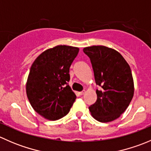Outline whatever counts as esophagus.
I'll use <instances>...</instances> for the list:
<instances>
[{
  "mask_svg": "<svg viewBox=\"0 0 151 151\" xmlns=\"http://www.w3.org/2000/svg\"><path fill=\"white\" fill-rule=\"evenodd\" d=\"M85 92H86V91H85V90H83V91H81V92H80V95H84V94L85 93Z\"/></svg>",
  "mask_w": 151,
  "mask_h": 151,
  "instance_id": "34e87169",
  "label": "esophagus"
}]
</instances>
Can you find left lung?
I'll return each instance as SVG.
<instances>
[{
  "label": "left lung",
  "mask_w": 151,
  "mask_h": 151,
  "mask_svg": "<svg viewBox=\"0 0 151 151\" xmlns=\"http://www.w3.org/2000/svg\"><path fill=\"white\" fill-rule=\"evenodd\" d=\"M90 58L96 85L97 100L89 106L96 121L108 123L119 118L127 109L134 96V85L129 65L114 49L99 45L85 47Z\"/></svg>",
  "instance_id": "8db88e82"
}]
</instances>
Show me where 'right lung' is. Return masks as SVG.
Segmentation results:
<instances>
[{
    "label": "right lung",
    "mask_w": 151,
    "mask_h": 151,
    "mask_svg": "<svg viewBox=\"0 0 151 151\" xmlns=\"http://www.w3.org/2000/svg\"><path fill=\"white\" fill-rule=\"evenodd\" d=\"M78 47L58 45L41 53L30 67L26 93L33 109L44 118L56 121L69 112L76 95L69 81V68Z\"/></svg>",
    "instance_id": "obj_1"
}]
</instances>
